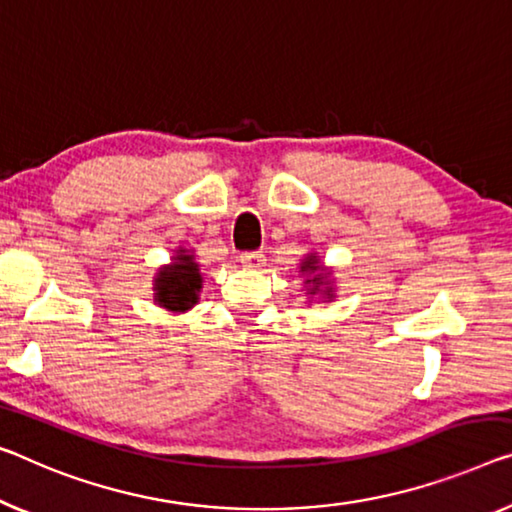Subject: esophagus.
<instances>
[{"instance_id":"34e87169","label":"esophagus","mask_w":512,"mask_h":512,"mask_svg":"<svg viewBox=\"0 0 512 512\" xmlns=\"http://www.w3.org/2000/svg\"><path fill=\"white\" fill-rule=\"evenodd\" d=\"M241 264L248 266V269H262V266H264V255L257 253V250H253V253H243L241 255Z\"/></svg>"}]
</instances>
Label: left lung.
<instances>
[{"label": "left lung", "instance_id": "left-lung-1", "mask_svg": "<svg viewBox=\"0 0 512 512\" xmlns=\"http://www.w3.org/2000/svg\"><path fill=\"white\" fill-rule=\"evenodd\" d=\"M301 271H317V262H315V257L310 255V259L308 262H303V266H301ZM310 282V280H308ZM312 282H315V289H317V285H322V282H319V278L315 276L312 278Z\"/></svg>", "mask_w": 512, "mask_h": 512}]
</instances>
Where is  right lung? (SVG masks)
I'll return each mask as SVG.
<instances>
[{
	"instance_id": "add662e5",
	"label": "right lung",
	"mask_w": 512,
	"mask_h": 512,
	"mask_svg": "<svg viewBox=\"0 0 512 512\" xmlns=\"http://www.w3.org/2000/svg\"><path fill=\"white\" fill-rule=\"evenodd\" d=\"M200 287L202 276L193 255H188L186 250H179L177 262L156 276V301L167 310H188L197 303Z\"/></svg>"
}]
</instances>
